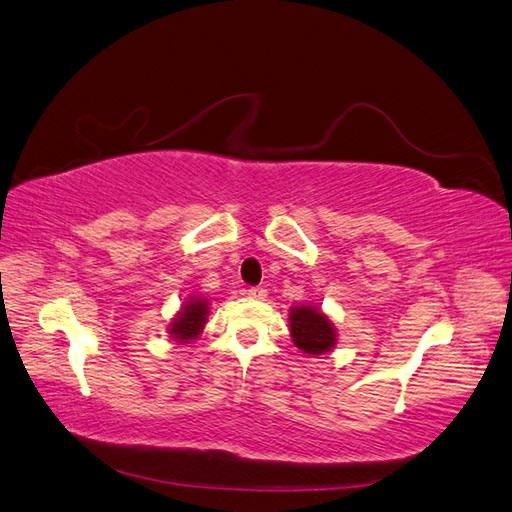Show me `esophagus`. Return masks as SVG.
I'll return each instance as SVG.
<instances>
[{"label": "esophagus", "instance_id": "esophagus-1", "mask_svg": "<svg viewBox=\"0 0 512 512\" xmlns=\"http://www.w3.org/2000/svg\"><path fill=\"white\" fill-rule=\"evenodd\" d=\"M246 296L253 298V300H266L268 291L264 287H251V289H246Z\"/></svg>", "mask_w": 512, "mask_h": 512}]
</instances>
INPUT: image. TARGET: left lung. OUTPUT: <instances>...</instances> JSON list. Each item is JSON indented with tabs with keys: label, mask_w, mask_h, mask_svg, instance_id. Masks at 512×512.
Here are the masks:
<instances>
[{
	"label": "left lung",
	"mask_w": 512,
	"mask_h": 512,
	"mask_svg": "<svg viewBox=\"0 0 512 512\" xmlns=\"http://www.w3.org/2000/svg\"><path fill=\"white\" fill-rule=\"evenodd\" d=\"M289 332L294 345L309 356L328 354L337 345V328L330 317L313 304L291 306Z\"/></svg>",
	"instance_id": "8db88e82"
}]
</instances>
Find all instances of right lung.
Instances as JSON below:
<instances>
[{
    "label": "right lung",
    "mask_w": 512,
    "mask_h": 512,
    "mask_svg": "<svg viewBox=\"0 0 512 512\" xmlns=\"http://www.w3.org/2000/svg\"><path fill=\"white\" fill-rule=\"evenodd\" d=\"M208 313H210V302L206 298H201V296L188 298L169 324L171 339L178 343L195 341L203 332V326H206Z\"/></svg>",
    "instance_id": "1"
}]
</instances>
